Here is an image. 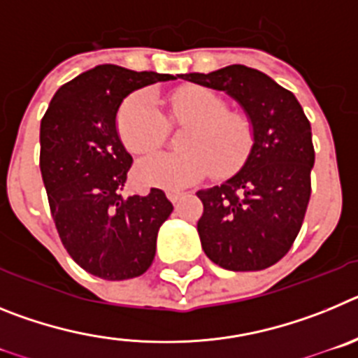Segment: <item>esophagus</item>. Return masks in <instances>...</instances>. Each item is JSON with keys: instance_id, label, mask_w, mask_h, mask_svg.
Wrapping results in <instances>:
<instances>
[{"instance_id": "34e87169", "label": "esophagus", "mask_w": 358, "mask_h": 358, "mask_svg": "<svg viewBox=\"0 0 358 358\" xmlns=\"http://www.w3.org/2000/svg\"><path fill=\"white\" fill-rule=\"evenodd\" d=\"M166 197H169L172 202H177L179 199L182 197V192H177V189H169V192H166Z\"/></svg>"}]
</instances>
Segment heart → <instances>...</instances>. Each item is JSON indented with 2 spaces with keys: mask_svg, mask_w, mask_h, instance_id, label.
<instances>
[{
  "mask_svg": "<svg viewBox=\"0 0 358 358\" xmlns=\"http://www.w3.org/2000/svg\"><path fill=\"white\" fill-rule=\"evenodd\" d=\"M166 123L186 127L177 136V147L182 150L156 154L138 163L136 177L141 185L177 188L210 172L229 176L245 163L255 145L249 116L229 110L220 94L199 85L182 87L170 96L166 118L143 91L125 98L116 116L120 140L134 156H147L163 145Z\"/></svg>",
  "mask_w": 358,
  "mask_h": 358,
  "instance_id": "1",
  "label": "heart"
}]
</instances>
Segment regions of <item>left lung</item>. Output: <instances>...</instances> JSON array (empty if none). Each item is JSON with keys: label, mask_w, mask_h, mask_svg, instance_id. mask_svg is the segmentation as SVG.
Wrapping results in <instances>:
<instances>
[{"label": "left lung", "mask_w": 358, "mask_h": 358, "mask_svg": "<svg viewBox=\"0 0 358 358\" xmlns=\"http://www.w3.org/2000/svg\"><path fill=\"white\" fill-rule=\"evenodd\" d=\"M179 77L226 91L255 129L242 170L220 186L197 192L204 206L197 222L202 249L227 271L271 267L290 251L308 206L315 161L308 118L289 90L248 66Z\"/></svg>", "instance_id": "8db88e82"}]
</instances>
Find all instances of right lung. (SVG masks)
<instances>
[{
	"mask_svg": "<svg viewBox=\"0 0 358 358\" xmlns=\"http://www.w3.org/2000/svg\"><path fill=\"white\" fill-rule=\"evenodd\" d=\"M173 75L102 64L64 84L41 120L39 166L62 245L102 280L141 276L173 206L163 189L123 197L132 157L120 141L123 98Z\"/></svg>",
	"mask_w": 358,
	"mask_h": 358,
	"instance_id": "1",
	"label": "right lung"
}]
</instances>
